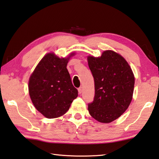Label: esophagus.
Segmentation results:
<instances>
[{"label": "esophagus", "instance_id": "34e87169", "mask_svg": "<svg viewBox=\"0 0 159 159\" xmlns=\"http://www.w3.org/2000/svg\"><path fill=\"white\" fill-rule=\"evenodd\" d=\"M78 91H79V94H81L82 92H83V88H82V87H80V88H79V89H78Z\"/></svg>", "mask_w": 159, "mask_h": 159}]
</instances>
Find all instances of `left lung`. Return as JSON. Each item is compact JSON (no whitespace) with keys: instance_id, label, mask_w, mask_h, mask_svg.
<instances>
[{"instance_id":"obj_1","label":"left lung","mask_w":159,"mask_h":159,"mask_svg":"<svg viewBox=\"0 0 159 159\" xmlns=\"http://www.w3.org/2000/svg\"><path fill=\"white\" fill-rule=\"evenodd\" d=\"M88 65L94 80V97L88 104L91 116L102 123H110L128 108L134 93L135 78L128 62L113 51L102 56H88Z\"/></svg>"}]
</instances>
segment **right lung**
I'll list each match as a JSON object with an SVG mask.
<instances>
[{"mask_svg": "<svg viewBox=\"0 0 159 159\" xmlns=\"http://www.w3.org/2000/svg\"><path fill=\"white\" fill-rule=\"evenodd\" d=\"M67 58H60L53 53L45 55L39 62L28 82L30 99L35 108L49 118L65 114L78 97L67 69Z\"/></svg>", "mask_w": 159, "mask_h": 159, "instance_id": "add662e5", "label": "right lung"}]
</instances>
